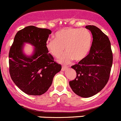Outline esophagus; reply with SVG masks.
I'll list each match as a JSON object with an SVG mask.
<instances>
[{"label": "esophagus", "instance_id": "34e87169", "mask_svg": "<svg viewBox=\"0 0 121 121\" xmlns=\"http://www.w3.org/2000/svg\"><path fill=\"white\" fill-rule=\"evenodd\" d=\"M67 68H68V67H67V66H62L61 71H65Z\"/></svg>", "mask_w": 121, "mask_h": 121}]
</instances>
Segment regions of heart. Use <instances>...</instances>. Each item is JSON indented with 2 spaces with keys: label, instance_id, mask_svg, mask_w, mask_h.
Masks as SVG:
<instances>
[{
  "label": "heart",
  "instance_id": "obj_1",
  "mask_svg": "<svg viewBox=\"0 0 121 121\" xmlns=\"http://www.w3.org/2000/svg\"><path fill=\"white\" fill-rule=\"evenodd\" d=\"M54 39H49L46 43L49 53L59 62L67 64L73 60L79 62L86 58L92 45V36L87 29L67 27L58 30L53 35Z\"/></svg>",
  "mask_w": 121,
  "mask_h": 121
}]
</instances>
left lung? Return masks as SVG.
<instances>
[{
	"label": "left lung",
	"instance_id": "obj_1",
	"mask_svg": "<svg viewBox=\"0 0 121 121\" xmlns=\"http://www.w3.org/2000/svg\"><path fill=\"white\" fill-rule=\"evenodd\" d=\"M86 28L91 30L93 38L91 51L85 59L71 67L77 77L69 82L76 95L85 98L96 95L106 85L113 60L108 36L94 25H87Z\"/></svg>",
	"mask_w": 121,
	"mask_h": 121
}]
</instances>
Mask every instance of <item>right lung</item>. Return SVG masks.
I'll use <instances>...</instances> for the list:
<instances>
[{"label": "right lung", "instance_id": "obj_1", "mask_svg": "<svg viewBox=\"0 0 121 121\" xmlns=\"http://www.w3.org/2000/svg\"><path fill=\"white\" fill-rule=\"evenodd\" d=\"M51 33L49 29L28 26L17 32L10 48V77L16 86L27 95L39 96L46 92L54 75L61 69V65L54 61L46 48ZM25 43L35 47L30 56L23 52Z\"/></svg>", "mask_w": 121, "mask_h": 121}]
</instances>
